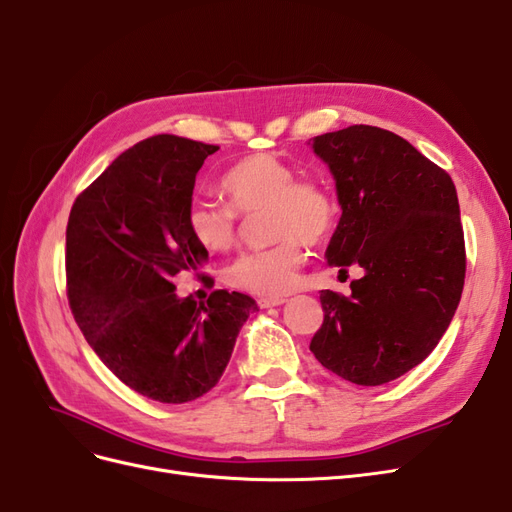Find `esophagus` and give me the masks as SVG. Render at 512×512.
<instances>
[{"instance_id": "obj_1", "label": "esophagus", "mask_w": 512, "mask_h": 512, "mask_svg": "<svg viewBox=\"0 0 512 512\" xmlns=\"http://www.w3.org/2000/svg\"><path fill=\"white\" fill-rule=\"evenodd\" d=\"M288 299L286 297H260L258 305L262 309H269V307H277V305H284Z\"/></svg>"}]
</instances>
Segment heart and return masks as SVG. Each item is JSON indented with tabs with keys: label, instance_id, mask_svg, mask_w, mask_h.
I'll return each mask as SVG.
<instances>
[{
	"label": "heart",
	"instance_id": "obj_1",
	"mask_svg": "<svg viewBox=\"0 0 512 512\" xmlns=\"http://www.w3.org/2000/svg\"><path fill=\"white\" fill-rule=\"evenodd\" d=\"M220 188L228 203L194 198L185 211V226L207 252H226L239 239L241 215L265 213L275 245L245 252L226 269L228 286L260 297H284L297 288L305 247L331 235L337 205L331 190L316 177H297L288 162L273 153H254L232 166Z\"/></svg>",
	"mask_w": 512,
	"mask_h": 512
}]
</instances>
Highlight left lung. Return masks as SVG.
I'll return each instance as SVG.
<instances>
[{
	"mask_svg": "<svg viewBox=\"0 0 512 512\" xmlns=\"http://www.w3.org/2000/svg\"><path fill=\"white\" fill-rule=\"evenodd\" d=\"M331 168L342 218L327 247L350 297L320 292L322 327L309 350L339 378L386 384L423 363L451 324L466 280L455 183L406 138L350 126L314 138Z\"/></svg>",
	"mask_w": 512,
	"mask_h": 512,
	"instance_id": "8db88e82",
	"label": "left lung"
}]
</instances>
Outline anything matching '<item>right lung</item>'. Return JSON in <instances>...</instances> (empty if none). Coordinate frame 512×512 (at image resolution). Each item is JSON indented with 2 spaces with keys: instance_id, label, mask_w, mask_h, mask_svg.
<instances>
[{
  "instance_id": "obj_1",
  "label": "right lung",
  "mask_w": 512,
  "mask_h": 512,
  "mask_svg": "<svg viewBox=\"0 0 512 512\" xmlns=\"http://www.w3.org/2000/svg\"><path fill=\"white\" fill-rule=\"evenodd\" d=\"M218 145L175 134L136 143L76 196L66 228L68 301L100 361L162 404L209 393L256 309L241 292L207 303L175 294V275H203L207 250L185 226L196 173ZM205 277V275H203Z\"/></svg>"
}]
</instances>
